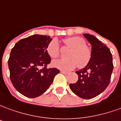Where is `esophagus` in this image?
Wrapping results in <instances>:
<instances>
[{"label":"esophagus","mask_w":121,"mask_h":121,"mask_svg":"<svg viewBox=\"0 0 121 121\" xmlns=\"http://www.w3.org/2000/svg\"><path fill=\"white\" fill-rule=\"evenodd\" d=\"M60 72L62 74H69L68 72H66V71H60Z\"/></svg>","instance_id":"obj_1"}]
</instances>
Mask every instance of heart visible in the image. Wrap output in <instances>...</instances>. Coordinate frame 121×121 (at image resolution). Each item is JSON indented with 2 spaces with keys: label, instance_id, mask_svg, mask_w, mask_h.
Returning <instances> with one entry per match:
<instances>
[{
  "label": "heart",
  "instance_id": "obj_1",
  "mask_svg": "<svg viewBox=\"0 0 121 121\" xmlns=\"http://www.w3.org/2000/svg\"><path fill=\"white\" fill-rule=\"evenodd\" d=\"M67 47L71 48L67 54V60H56L52 61V66L62 71H71L78 66L83 68L91 60V50L86 45L85 40L78 36H73L63 40ZM47 52L51 58H58L60 50L57 39H53L47 47Z\"/></svg>",
  "mask_w": 121,
  "mask_h": 121
}]
</instances>
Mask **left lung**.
<instances>
[{
  "label": "left lung",
  "mask_w": 121,
  "mask_h": 121,
  "mask_svg": "<svg viewBox=\"0 0 121 121\" xmlns=\"http://www.w3.org/2000/svg\"><path fill=\"white\" fill-rule=\"evenodd\" d=\"M91 45V58L84 69L77 71L78 80L70 84L77 96L90 99L98 96L108 86L113 69L112 53L108 47L93 35L84 34Z\"/></svg>",
  "instance_id": "obj_1"
}]
</instances>
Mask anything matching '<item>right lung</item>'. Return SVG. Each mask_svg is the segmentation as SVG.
Instances as JSON below:
<instances>
[{
  "label": "right lung",
  "instance_id": "obj_1",
  "mask_svg": "<svg viewBox=\"0 0 121 121\" xmlns=\"http://www.w3.org/2000/svg\"><path fill=\"white\" fill-rule=\"evenodd\" d=\"M52 41L47 35L35 34L21 39L15 45L8 60L10 80L20 93L35 98L47 91L60 73L47 67L50 57L47 47Z\"/></svg>",
  "mask_w": 121,
  "mask_h": 121
}]
</instances>
